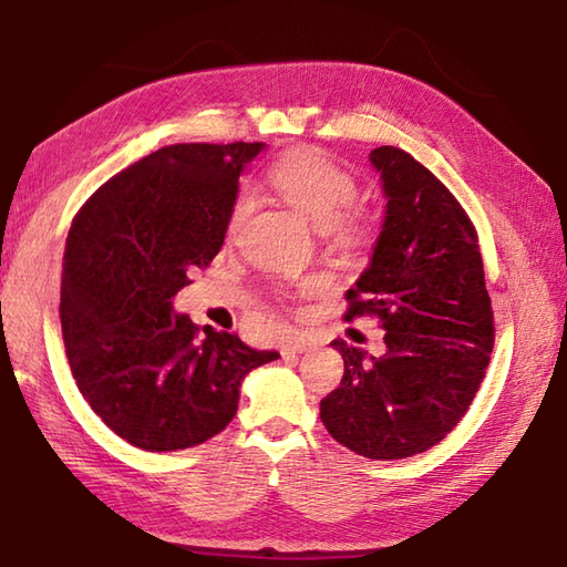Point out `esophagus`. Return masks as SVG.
<instances>
[{
    "label": "esophagus",
    "instance_id": "34e87169",
    "mask_svg": "<svg viewBox=\"0 0 567 567\" xmlns=\"http://www.w3.org/2000/svg\"><path fill=\"white\" fill-rule=\"evenodd\" d=\"M311 348V339L309 336H305V333H292L290 339H287V343H285V348H282V353H287V355H295V353H305V351H309Z\"/></svg>",
    "mask_w": 567,
    "mask_h": 567
}]
</instances>
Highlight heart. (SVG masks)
I'll return each mask as SVG.
<instances>
[{"label":"heart","instance_id":"obj_1","mask_svg":"<svg viewBox=\"0 0 567 567\" xmlns=\"http://www.w3.org/2000/svg\"><path fill=\"white\" fill-rule=\"evenodd\" d=\"M268 185L292 209L309 221L323 226L336 240H351L365 231L363 214L346 209L358 195L355 177L317 148H292L282 153L268 171ZM250 209L246 195H238L228 209L226 231L234 236L244 226Z\"/></svg>","mask_w":567,"mask_h":567}]
</instances>
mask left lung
Segmentation results:
<instances>
[{"label": "left lung", "instance_id": "8db88e82", "mask_svg": "<svg viewBox=\"0 0 567 567\" xmlns=\"http://www.w3.org/2000/svg\"><path fill=\"white\" fill-rule=\"evenodd\" d=\"M388 207L370 265L346 292V319L378 317L384 353L336 339L341 388L321 421L372 461L429 451L467 412L485 378L495 317L477 234L441 179L394 146L370 153Z\"/></svg>", "mask_w": 567, "mask_h": 567}]
</instances>
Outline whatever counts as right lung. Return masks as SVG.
<instances>
[{
  "instance_id": "obj_1",
  "label": "right lung",
  "mask_w": 567,
  "mask_h": 567,
  "mask_svg": "<svg viewBox=\"0 0 567 567\" xmlns=\"http://www.w3.org/2000/svg\"><path fill=\"white\" fill-rule=\"evenodd\" d=\"M265 143H177L114 175L70 226L60 327L78 390L143 451L209 441L250 370L280 358L177 315L173 297L224 246L238 177Z\"/></svg>"
}]
</instances>
